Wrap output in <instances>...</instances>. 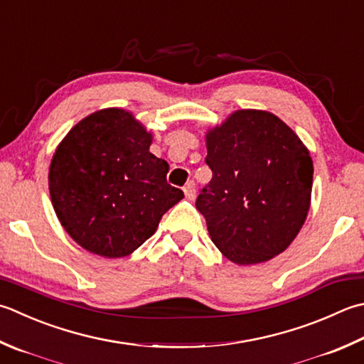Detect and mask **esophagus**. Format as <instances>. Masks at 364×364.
I'll use <instances>...</instances> for the list:
<instances>
[{"instance_id":"34e87169","label":"esophagus","mask_w":364,"mask_h":364,"mask_svg":"<svg viewBox=\"0 0 364 364\" xmlns=\"http://www.w3.org/2000/svg\"><path fill=\"white\" fill-rule=\"evenodd\" d=\"M183 191H184V196H186L188 200H194V198H196V184H194V181H189L186 186L183 188Z\"/></svg>"}]
</instances>
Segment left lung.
<instances>
[{
	"label": "left lung",
	"mask_w": 364,
	"mask_h": 364,
	"mask_svg": "<svg viewBox=\"0 0 364 364\" xmlns=\"http://www.w3.org/2000/svg\"><path fill=\"white\" fill-rule=\"evenodd\" d=\"M213 178L197 197L211 241L237 265L286 251L308 216L309 149L265 110H237L205 135Z\"/></svg>",
	"instance_id": "obj_1"
}]
</instances>
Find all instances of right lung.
<instances>
[{
    "label": "right lung",
    "mask_w": 364,
    "mask_h": 364,
    "mask_svg": "<svg viewBox=\"0 0 364 364\" xmlns=\"http://www.w3.org/2000/svg\"><path fill=\"white\" fill-rule=\"evenodd\" d=\"M151 141L131 112L112 107L78 121L56 146L50 198L64 230L88 252L132 254L184 197L167 183L168 164L149 153Z\"/></svg>",
    "instance_id": "add662e5"
}]
</instances>
